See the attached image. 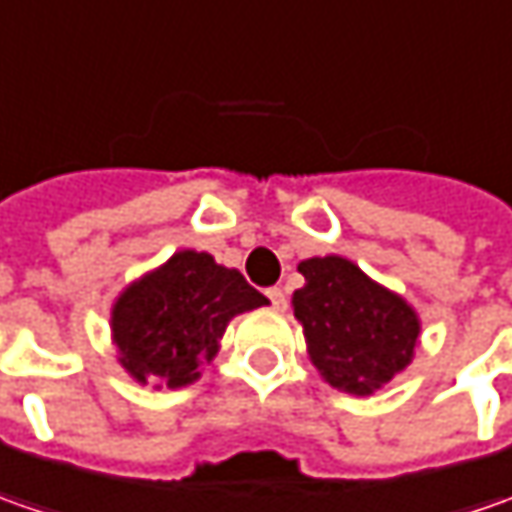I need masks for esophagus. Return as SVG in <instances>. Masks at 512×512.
Here are the masks:
<instances>
[{"label":"esophagus","mask_w":512,"mask_h":512,"mask_svg":"<svg viewBox=\"0 0 512 512\" xmlns=\"http://www.w3.org/2000/svg\"><path fill=\"white\" fill-rule=\"evenodd\" d=\"M267 299L273 302V307H276V310H285L287 307V296L282 287H267Z\"/></svg>","instance_id":"34e87169"}]
</instances>
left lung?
I'll return each instance as SVG.
<instances>
[{"label": "left lung", "mask_w": 512, "mask_h": 512, "mask_svg": "<svg viewBox=\"0 0 512 512\" xmlns=\"http://www.w3.org/2000/svg\"><path fill=\"white\" fill-rule=\"evenodd\" d=\"M299 273L305 287L293 293V316L305 330L310 362L330 387L373 396L413 362L422 322L399 293L344 256L305 259Z\"/></svg>", "instance_id": "obj_1"}]
</instances>
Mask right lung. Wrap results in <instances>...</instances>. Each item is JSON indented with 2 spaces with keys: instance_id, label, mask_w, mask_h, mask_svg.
<instances>
[{
  "instance_id": "right-lung-1",
  "label": "right lung",
  "mask_w": 512,
  "mask_h": 512,
  "mask_svg": "<svg viewBox=\"0 0 512 512\" xmlns=\"http://www.w3.org/2000/svg\"><path fill=\"white\" fill-rule=\"evenodd\" d=\"M267 305L239 270L210 253L179 250L130 282L110 310V339L130 379L185 387L213 362L233 316Z\"/></svg>"
}]
</instances>
